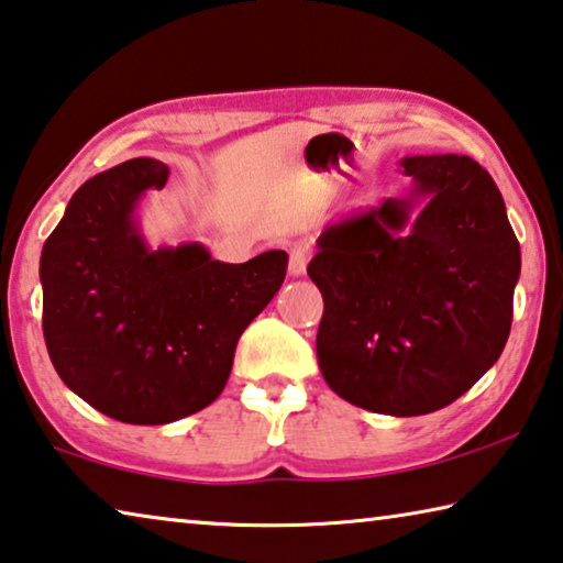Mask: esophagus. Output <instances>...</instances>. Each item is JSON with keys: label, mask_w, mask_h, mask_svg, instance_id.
<instances>
[{"label": "esophagus", "mask_w": 563, "mask_h": 563, "mask_svg": "<svg viewBox=\"0 0 563 563\" xmlns=\"http://www.w3.org/2000/svg\"><path fill=\"white\" fill-rule=\"evenodd\" d=\"M307 264H309V246L297 244L289 254V276H301L307 272Z\"/></svg>", "instance_id": "34e87169"}]
</instances>
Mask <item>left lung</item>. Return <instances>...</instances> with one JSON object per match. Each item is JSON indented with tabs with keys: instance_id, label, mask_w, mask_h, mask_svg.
Instances as JSON below:
<instances>
[{
	"instance_id": "obj_1",
	"label": "left lung",
	"mask_w": 563,
	"mask_h": 563,
	"mask_svg": "<svg viewBox=\"0 0 563 563\" xmlns=\"http://www.w3.org/2000/svg\"><path fill=\"white\" fill-rule=\"evenodd\" d=\"M407 197L324 229L307 274L324 297L317 358L354 407L421 417L501 356L521 249L492 174L472 156H404Z\"/></svg>"
}]
</instances>
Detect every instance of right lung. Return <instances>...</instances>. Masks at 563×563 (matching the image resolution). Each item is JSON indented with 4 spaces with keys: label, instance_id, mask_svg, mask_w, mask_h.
<instances>
[{
    "label": "right lung",
    "instance_id": "right-lung-1",
    "mask_svg": "<svg viewBox=\"0 0 563 563\" xmlns=\"http://www.w3.org/2000/svg\"><path fill=\"white\" fill-rule=\"evenodd\" d=\"M167 164L129 159L74 191L42 249V329L59 379L124 423H169L224 391L242 331L287 276L272 249L227 264L201 242L152 246L140 224Z\"/></svg>",
    "mask_w": 563,
    "mask_h": 563
}]
</instances>
